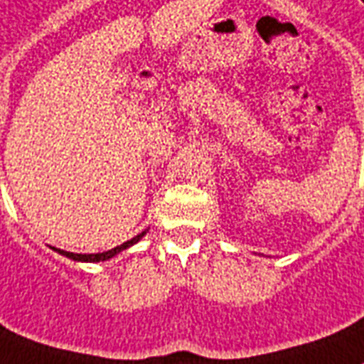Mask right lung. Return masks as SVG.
Here are the masks:
<instances>
[{
	"mask_svg": "<svg viewBox=\"0 0 364 364\" xmlns=\"http://www.w3.org/2000/svg\"><path fill=\"white\" fill-rule=\"evenodd\" d=\"M147 230H149V228H147ZM147 230L139 232L138 236H134V238H132V240H128V242L120 244V246H116V248H112V250H106V252L75 254V252H67V250H60V248H53V250L58 254H63V256H67V258H70V260H75V262H106V260H110V258H114V256H118L120 252H124V250H128L129 246H134L136 242H139V240L146 236Z\"/></svg>",
	"mask_w": 364,
	"mask_h": 364,
	"instance_id": "right-lung-1",
	"label": "right lung"
}]
</instances>
